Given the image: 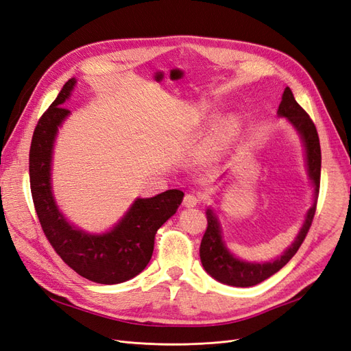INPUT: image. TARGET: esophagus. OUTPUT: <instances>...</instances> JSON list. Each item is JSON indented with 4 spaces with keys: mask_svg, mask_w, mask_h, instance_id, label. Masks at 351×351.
Masks as SVG:
<instances>
[{
    "mask_svg": "<svg viewBox=\"0 0 351 351\" xmlns=\"http://www.w3.org/2000/svg\"><path fill=\"white\" fill-rule=\"evenodd\" d=\"M197 204H199L197 196H195V195H192V193L186 195L184 199H183V205H184L186 208H193V206H196Z\"/></svg>",
    "mask_w": 351,
    "mask_h": 351,
    "instance_id": "34e87169",
    "label": "esophagus"
}]
</instances>
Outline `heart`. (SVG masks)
Wrapping results in <instances>:
<instances>
[{"label": "heart", "mask_w": 351, "mask_h": 351, "mask_svg": "<svg viewBox=\"0 0 351 351\" xmlns=\"http://www.w3.org/2000/svg\"><path fill=\"white\" fill-rule=\"evenodd\" d=\"M237 125H239V121L237 119H234V117H228V119L219 121L208 136L206 143L204 146L205 156L214 158L221 151H224L228 146V143L231 142L232 136H234Z\"/></svg>", "instance_id": "1"}]
</instances>
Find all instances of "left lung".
Listing matches in <instances>:
<instances>
[{"label":"left lung","mask_w":351,"mask_h":351,"mask_svg":"<svg viewBox=\"0 0 351 351\" xmlns=\"http://www.w3.org/2000/svg\"><path fill=\"white\" fill-rule=\"evenodd\" d=\"M278 117H285L290 124L294 127L295 132L302 137V142L306 152V167L307 176H309L313 186V204L306 212L303 226L295 236L291 246L287 247L281 256L269 262H246L239 259L232 254L227 246L226 241L222 240V227L218 219V215L212 208L206 209L208 228L200 243V261L204 265L205 271L217 281L232 285V287H252L256 285L275 272H278L284 265L294 256L302 246L303 240L306 239L307 231H309L316 210L317 193H319L321 183V145L319 137H317L316 127L311 117L295 102L294 95L290 88H285L282 93V99L277 111Z\"/></svg>","instance_id":"1"}]
</instances>
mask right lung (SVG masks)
<instances>
[{"label": "right lung", "mask_w": 351, "mask_h": 351, "mask_svg": "<svg viewBox=\"0 0 351 351\" xmlns=\"http://www.w3.org/2000/svg\"><path fill=\"white\" fill-rule=\"evenodd\" d=\"M76 86L70 79L40 117L29 152L30 190L36 214L51 246L83 278L98 284H120L141 274L154 253L156 231L182 205V190L154 197H137L123 218L107 232L90 234L67 221L52 193V152L58 129L70 115L62 107Z\"/></svg>", "instance_id": "1"}]
</instances>
